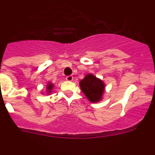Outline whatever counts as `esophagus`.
I'll list each match as a JSON object with an SVG mask.
<instances>
[{"mask_svg": "<svg viewBox=\"0 0 155 155\" xmlns=\"http://www.w3.org/2000/svg\"><path fill=\"white\" fill-rule=\"evenodd\" d=\"M73 79H74V78L72 76H71V75H70V76L66 77V80L68 81H73Z\"/></svg>", "mask_w": 155, "mask_h": 155, "instance_id": "obj_1", "label": "esophagus"}]
</instances>
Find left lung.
<instances>
[{
    "label": "left lung",
    "instance_id": "obj_1",
    "mask_svg": "<svg viewBox=\"0 0 155 155\" xmlns=\"http://www.w3.org/2000/svg\"><path fill=\"white\" fill-rule=\"evenodd\" d=\"M79 84L81 91L91 102L95 103L102 99L105 87L102 80L91 74H87Z\"/></svg>",
    "mask_w": 155,
    "mask_h": 155
}]
</instances>
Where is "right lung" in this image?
I'll return each mask as SVG.
<instances>
[{"mask_svg":"<svg viewBox=\"0 0 155 155\" xmlns=\"http://www.w3.org/2000/svg\"><path fill=\"white\" fill-rule=\"evenodd\" d=\"M53 87H54V84L52 82H49L48 83L47 85H46V93H47V94H51L52 91L53 89Z\"/></svg>","mask_w":155,"mask_h":155,"instance_id":"1","label":"right lung"}]
</instances>
